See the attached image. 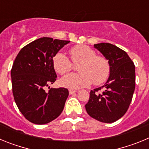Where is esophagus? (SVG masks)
<instances>
[{
  "label": "esophagus",
  "instance_id": "obj_1",
  "mask_svg": "<svg viewBox=\"0 0 149 149\" xmlns=\"http://www.w3.org/2000/svg\"><path fill=\"white\" fill-rule=\"evenodd\" d=\"M77 90H76V89H69V94L72 95V94H74V93H77Z\"/></svg>",
  "mask_w": 149,
  "mask_h": 149
}]
</instances>
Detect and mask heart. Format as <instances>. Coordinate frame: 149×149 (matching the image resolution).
<instances>
[{
	"instance_id": "obj_1",
	"label": "heart",
	"mask_w": 149,
	"mask_h": 149,
	"mask_svg": "<svg viewBox=\"0 0 149 149\" xmlns=\"http://www.w3.org/2000/svg\"><path fill=\"white\" fill-rule=\"evenodd\" d=\"M72 63L77 64L80 72L69 74L61 80V84L70 89H78L90 85H101L106 82L110 74V64L103 56L96 55L95 51L84 45L72 47L69 50ZM72 63L63 53H57L53 58L56 72L63 75L70 72Z\"/></svg>"
}]
</instances>
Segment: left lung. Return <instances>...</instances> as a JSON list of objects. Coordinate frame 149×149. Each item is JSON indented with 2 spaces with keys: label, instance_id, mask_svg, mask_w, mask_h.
I'll return each mask as SVG.
<instances>
[{
  "label": "left lung",
  "instance_id": "obj_1",
  "mask_svg": "<svg viewBox=\"0 0 149 149\" xmlns=\"http://www.w3.org/2000/svg\"><path fill=\"white\" fill-rule=\"evenodd\" d=\"M110 64V74L101 87L90 91L85 107L92 118L112 123L123 116L135 89V65L125 51L110 43L94 45ZM104 88L105 91L101 92Z\"/></svg>",
  "mask_w": 149,
  "mask_h": 149
}]
</instances>
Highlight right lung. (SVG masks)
I'll return each mask as SVG.
<instances>
[{"label": "right lung", "instance_id": "obj_1", "mask_svg": "<svg viewBox=\"0 0 149 149\" xmlns=\"http://www.w3.org/2000/svg\"><path fill=\"white\" fill-rule=\"evenodd\" d=\"M69 42L40 38L22 48L13 63L11 77L14 99L22 115L32 123L47 124L63 112L68 89L51 88L47 92L45 89L56 80L53 57Z\"/></svg>", "mask_w": 149, "mask_h": 149}]
</instances>
